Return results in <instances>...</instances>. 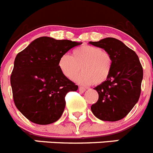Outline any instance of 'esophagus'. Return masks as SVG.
<instances>
[{
	"label": "esophagus",
	"instance_id": "obj_1",
	"mask_svg": "<svg viewBox=\"0 0 153 153\" xmlns=\"http://www.w3.org/2000/svg\"><path fill=\"white\" fill-rule=\"evenodd\" d=\"M78 90H79V91L81 92V93H84V92L86 91V88H84V87L80 86L79 88H78Z\"/></svg>",
	"mask_w": 153,
	"mask_h": 153
}]
</instances>
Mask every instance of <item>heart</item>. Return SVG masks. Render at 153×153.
<instances>
[{
	"label": "heart",
	"instance_id": "heart-1",
	"mask_svg": "<svg viewBox=\"0 0 153 153\" xmlns=\"http://www.w3.org/2000/svg\"><path fill=\"white\" fill-rule=\"evenodd\" d=\"M82 85H100L108 78L113 66V59L110 53L99 47L84 45L72 51L71 56L63 54L59 59V68L67 78Z\"/></svg>",
	"mask_w": 153,
	"mask_h": 153
}]
</instances>
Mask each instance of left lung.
Returning a JSON list of instances; mask_svg holds the SVG:
<instances>
[{"label":"left lung","mask_w":153,"mask_h":153,"mask_svg":"<svg viewBox=\"0 0 153 153\" xmlns=\"http://www.w3.org/2000/svg\"><path fill=\"white\" fill-rule=\"evenodd\" d=\"M89 43L104 49L113 59L108 78L94 88L99 97L91 109L101 120H120L130 113L140 98L143 77L141 63L134 51L115 38L107 37Z\"/></svg>","instance_id":"1"}]
</instances>
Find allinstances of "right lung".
Wrapping results in <instances>:
<instances>
[{"mask_svg":"<svg viewBox=\"0 0 153 153\" xmlns=\"http://www.w3.org/2000/svg\"><path fill=\"white\" fill-rule=\"evenodd\" d=\"M82 43L42 36L16 55L10 76L13 101L29 120L46 125L61 117L66 94L78 87L62 73L59 59Z\"/></svg>","mask_w":153,"mask_h":153,"instance_id":"obj_1","label":"right lung"}]
</instances>
